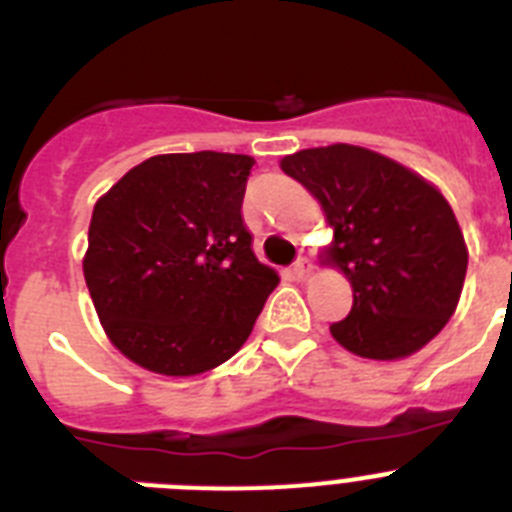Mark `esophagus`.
Here are the masks:
<instances>
[{"label": "esophagus", "mask_w": 512, "mask_h": 512, "mask_svg": "<svg viewBox=\"0 0 512 512\" xmlns=\"http://www.w3.org/2000/svg\"><path fill=\"white\" fill-rule=\"evenodd\" d=\"M310 259H307V256H300V259L295 261V264H292V274H295V279H307L310 277Z\"/></svg>", "instance_id": "esophagus-1"}]
</instances>
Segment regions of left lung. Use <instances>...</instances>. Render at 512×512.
<instances>
[{
  "instance_id": "8db88e82",
  "label": "left lung",
  "mask_w": 512,
  "mask_h": 512,
  "mask_svg": "<svg viewBox=\"0 0 512 512\" xmlns=\"http://www.w3.org/2000/svg\"><path fill=\"white\" fill-rule=\"evenodd\" d=\"M282 171L323 205L328 261L354 287L330 333L364 359H402L449 323L467 277V246L436 187L382 153L336 143L282 158Z\"/></svg>"
}]
</instances>
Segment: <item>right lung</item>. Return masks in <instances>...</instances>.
I'll return each mask as SVG.
<instances>
[{
	"label": "right lung",
	"instance_id": "right-lung-1",
	"mask_svg": "<svg viewBox=\"0 0 512 512\" xmlns=\"http://www.w3.org/2000/svg\"><path fill=\"white\" fill-rule=\"evenodd\" d=\"M241 153H166L94 205L84 279L110 341L148 372L192 377L251 336L277 271L253 253Z\"/></svg>",
	"mask_w": 512,
	"mask_h": 512
}]
</instances>
